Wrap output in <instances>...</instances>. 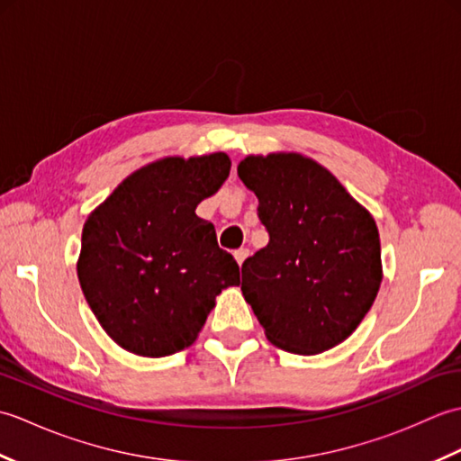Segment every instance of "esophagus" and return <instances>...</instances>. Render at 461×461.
I'll return each mask as SVG.
<instances>
[{
    "instance_id": "obj_1",
    "label": "esophagus",
    "mask_w": 461,
    "mask_h": 461,
    "mask_svg": "<svg viewBox=\"0 0 461 461\" xmlns=\"http://www.w3.org/2000/svg\"><path fill=\"white\" fill-rule=\"evenodd\" d=\"M248 256H249V249H246V248H240L238 251H233V258H236V261L240 263V266H241L243 261H246Z\"/></svg>"
}]
</instances>
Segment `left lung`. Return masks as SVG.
Here are the masks:
<instances>
[{
	"label": "left lung",
	"mask_w": 461,
	"mask_h": 461,
	"mask_svg": "<svg viewBox=\"0 0 461 461\" xmlns=\"http://www.w3.org/2000/svg\"><path fill=\"white\" fill-rule=\"evenodd\" d=\"M269 243L241 266L243 297L271 345L319 355L348 339L382 281L376 221L335 176L297 152L248 156Z\"/></svg>",
	"instance_id": "1"
}]
</instances>
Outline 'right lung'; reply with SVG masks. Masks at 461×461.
Returning <instances> with one entry per match:
<instances>
[{
	"label": "right lung",
	"mask_w": 461,
	"mask_h": 461,
	"mask_svg": "<svg viewBox=\"0 0 461 461\" xmlns=\"http://www.w3.org/2000/svg\"><path fill=\"white\" fill-rule=\"evenodd\" d=\"M213 152L146 164L124 178L85 221L77 261L85 299L116 345L168 357L198 339L221 289L240 285V266L195 215L230 176Z\"/></svg>",
	"instance_id": "right-lung-1"
}]
</instances>
